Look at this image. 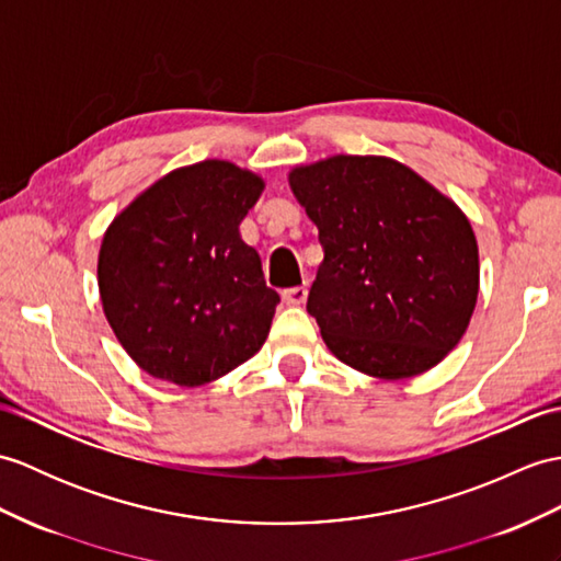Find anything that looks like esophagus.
Listing matches in <instances>:
<instances>
[{"label": "esophagus", "mask_w": 561, "mask_h": 561, "mask_svg": "<svg viewBox=\"0 0 561 561\" xmlns=\"http://www.w3.org/2000/svg\"><path fill=\"white\" fill-rule=\"evenodd\" d=\"M282 298L289 306H301V304H306L308 289H306V286H291V289H284L282 291Z\"/></svg>", "instance_id": "esophagus-1"}]
</instances>
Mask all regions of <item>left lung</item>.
I'll return each mask as SVG.
<instances>
[{
  "mask_svg": "<svg viewBox=\"0 0 561 561\" xmlns=\"http://www.w3.org/2000/svg\"><path fill=\"white\" fill-rule=\"evenodd\" d=\"M324 260L308 294L332 354L373 377L430 370L459 344L478 298L466 215L409 167L336 154L289 176Z\"/></svg>",
  "mask_w": 561,
  "mask_h": 561,
  "instance_id": "left-lung-1",
  "label": "left lung"
}]
</instances>
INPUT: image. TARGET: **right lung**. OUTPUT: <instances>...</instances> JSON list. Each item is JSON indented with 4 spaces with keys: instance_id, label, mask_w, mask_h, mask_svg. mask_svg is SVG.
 Listing matches in <instances>:
<instances>
[{
    "instance_id": "1",
    "label": "right lung",
    "mask_w": 561,
    "mask_h": 561,
    "mask_svg": "<svg viewBox=\"0 0 561 561\" xmlns=\"http://www.w3.org/2000/svg\"><path fill=\"white\" fill-rule=\"evenodd\" d=\"M260 191L255 174L205 160L152 184L104 233V316L148 375L198 387L265 344L279 294L239 237Z\"/></svg>"
}]
</instances>
